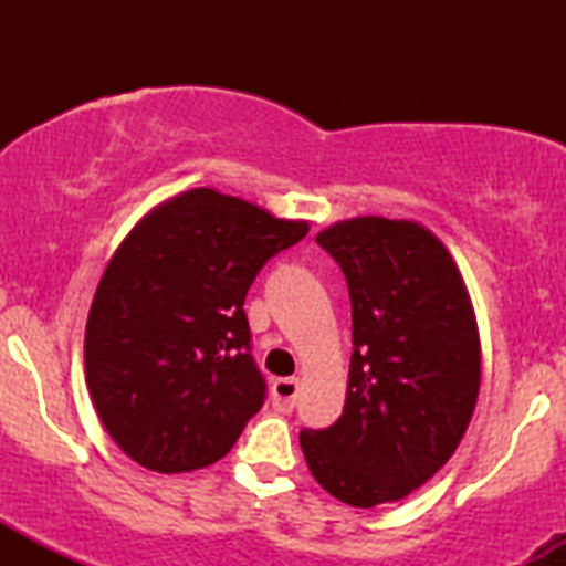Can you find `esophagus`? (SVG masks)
Segmentation results:
<instances>
[{
	"label": "esophagus",
	"mask_w": 566,
	"mask_h": 566,
	"mask_svg": "<svg viewBox=\"0 0 566 566\" xmlns=\"http://www.w3.org/2000/svg\"><path fill=\"white\" fill-rule=\"evenodd\" d=\"M297 391H301V380L297 378H279L271 386V401L279 412H292L297 401Z\"/></svg>",
	"instance_id": "esophagus-1"
}]
</instances>
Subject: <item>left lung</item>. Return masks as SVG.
<instances>
[{"mask_svg":"<svg viewBox=\"0 0 566 566\" xmlns=\"http://www.w3.org/2000/svg\"><path fill=\"white\" fill-rule=\"evenodd\" d=\"M316 242L346 274L354 354L343 415L301 431V450L333 497L396 503L452 458L471 423L482 340L469 287L418 220H337Z\"/></svg>","mask_w":566,"mask_h":566,"instance_id":"left-lung-1","label":"left lung"}]
</instances>
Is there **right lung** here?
Returning <instances> with one entry per match:
<instances>
[{
	"mask_svg": "<svg viewBox=\"0 0 566 566\" xmlns=\"http://www.w3.org/2000/svg\"><path fill=\"white\" fill-rule=\"evenodd\" d=\"M308 229V220L191 188L122 239L90 305L84 375L127 458L184 473L231 450L265 396L244 295L263 263Z\"/></svg>",
	"mask_w": 566,
	"mask_h": 566,
	"instance_id": "1",
	"label": "right lung"
}]
</instances>
